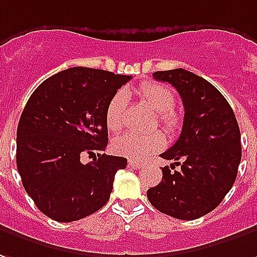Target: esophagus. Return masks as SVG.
I'll return each instance as SVG.
<instances>
[{"label":"esophagus","instance_id":"obj_1","mask_svg":"<svg viewBox=\"0 0 257 257\" xmlns=\"http://www.w3.org/2000/svg\"><path fill=\"white\" fill-rule=\"evenodd\" d=\"M128 166L131 167V168H141L142 163L141 161H136V160H129Z\"/></svg>","mask_w":257,"mask_h":257}]
</instances>
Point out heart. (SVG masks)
<instances>
[{"instance_id":"heart-1","label":"heart","mask_w":257,"mask_h":257,"mask_svg":"<svg viewBox=\"0 0 257 257\" xmlns=\"http://www.w3.org/2000/svg\"><path fill=\"white\" fill-rule=\"evenodd\" d=\"M136 94L143 103L147 104L156 112L161 128L168 134L178 132L182 123V116L174 108L175 96L168 86L161 83H143L136 89ZM126 105H128V97L123 91L116 93L111 98L105 111V123L111 132H118L123 128V114L126 110ZM164 145L166 142L160 132H152L146 135L129 132L116 138L112 146L116 153L121 156L141 160L160 152Z\"/></svg>"}]
</instances>
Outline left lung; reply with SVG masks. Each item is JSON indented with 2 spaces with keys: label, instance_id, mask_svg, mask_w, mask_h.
Here are the masks:
<instances>
[{
  "label": "left lung",
  "instance_id": "8db88e82",
  "mask_svg": "<svg viewBox=\"0 0 257 257\" xmlns=\"http://www.w3.org/2000/svg\"><path fill=\"white\" fill-rule=\"evenodd\" d=\"M153 78L177 89L185 115L178 141L161 154L174 164L163 168L147 199L167 216L196 220L216 209L234 185L242 156L239 126L228 101L206 79L182 68ZM175 165L181 166L178 172Z\"/></svg>",
  "mask_w": 257,
  "mask_h": 257
}]
</instances>
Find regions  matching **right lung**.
<instances>
[{
    "label": "right lung",
    "mask_w": 257,
    "mask_h": 257,
    "mask_svg": "<svg viewBox=\"0 0 257 257\" xmlns=\"http://www.w3.org/2000/svg\"><path fill=\"white\" fill-rule=\"evenodd\" d=\"M131 76L69 68L46 79L23 108L16 132V167L25 191L43 214L71 222L108 202L125 157L94 154L108 143L105 111ZM93 154L87 165L80 156Z\"/></svg>",
    "instance_id": "1"
}]
</instances>
